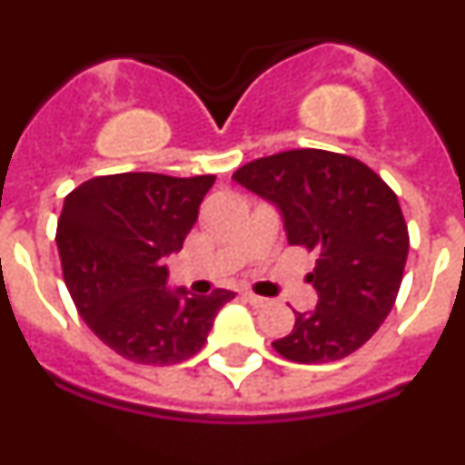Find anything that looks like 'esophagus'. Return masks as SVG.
<instances>
[{"label": "esophagus", "mask_w": 465, "mask_h": 465, "mask_svg": "<svg viewBox=\"0 0 465 465\" xmlns=\"http://www.w3.org/2000/svg\"><path fill=\"white\" fill-rule=\"evenodd\" d=\"M244 298L252 302L253 307H262V305H268V298H261V295L256 293H244Z\"/></svg>", "instance_id": "1"}]
</instances>
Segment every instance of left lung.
Returning <instances> with one entry per match:
<instances>
[{"instance_id":"1","label":"left lung","mask_w":465,"mask_h":465,"mask_svg":"<svg viewBox=\"0 0 465 465\" xmlns=\"http://www.w3.org/2000/svg\"><path fill=\"white\" fill-rule=\"evenodd\" d=\"M237 183L279 207L289 244L316 253L312 312L272 342L293 363H331L377 332L401 289L410 235L384 179L344 153L295 149L246 163Z\"/></svg>"}]
</instances>
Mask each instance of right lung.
I'll return each instance as SVG.
<instances>
[{
  "mask_svg": "<svg viewBox=\"0 0 465 465\" xmlns=\"http://www.w3.org/2000/svg\"><path fill=\"white\" fill-rule=\"evenodd\" d=\"M213 179L125 172L94 176L64 197L55 232L64 283L90 331L123 359H191L235 298L225 289H167L165 258L182 252Z\"/></svg>",
  "mask_w": 465,
  "mask_h": 465,
  "instance_id": "add662e5",
  "label": "right lung"
}]
</instances>
